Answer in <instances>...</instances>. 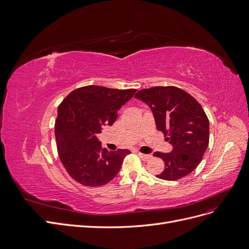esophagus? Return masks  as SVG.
Listing matches in <instances>:
<instances>
[{"label": "esophagus", "instance_id": "1", "mask_svg": "<svg viewBox=\"0 0 249 249\" xmlns=\"http://www.w3.org/2000/svg\"><path fill=\"white\" fill-rule=\"evenodd\" d=\"M137 155H139L140 157H141V159L143 160V161H149L152 158L151 155H145V154H142V153H140V152L137 153Z\"/></svg>", "mask_w": 249, "mask_h": 249}]
</instances>
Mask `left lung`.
Listing matches in <instances>:
<instances>
[{"label": "left lung", "instance_id": "left-lung-1", "mask_svg": "<svg viewBox=\"0 0 249 249\" xmlns=\"http://www.w3.org/2000/svg\"><path fill=\"white\" fill-rule=\"evenodd\" d=\"M134 97L151 107L157 129L173 146L170 153H154L165 164L163 172L156 177L177 180L188 176L198 166L209 143L204 109L188 92L174 86L142 89Z\"/></svg>", "mask_w": 249, "mask_h": 249}]
</instances>
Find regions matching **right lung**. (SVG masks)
Wrapping results in <instances>:
<instances>
[{
    "label": "right lung",
    "instance_id": "1",
    "mask_svg": "<svg viewBox=\"0 0 249 249\" xmlns=\"http://www.w3.org/2000/svg\"><path fill=\"white\" fill-rule=\"evenodd\" d=\"M136 92L89 85L71 91L57 108L55 139L59 159L72 179L100 187L121 168L128 150L108 152L97 140L103 125H113L118 110Z\"/></svg>",
    "mask_w": 249,
    "mask_h": 249
}]
</instances>
